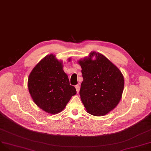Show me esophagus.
I'll list each match as a JSON object with an SVG mask.
<instances>
[{
    "instance_id": "34e87169",
    "label": "esophagus",
    "mask_w": 151,
    "mask_h": 151,
    "mask_svg": "<svg viewBox=\"0 0 151 151\" xmlns=\"http://www.w3.org/2000/svg\"><path fill=\"white\" fill-rule=\"evenodd\" d=\"M75 88L76 90L77 93H79V91H80V86H79V85H76L75 86Z\"/></svg>"
}]
</instances>
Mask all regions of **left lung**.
I'll return each instance as SVG.
<instances>
[{"label":"left lung","instance_id":"left-lung-1","mask_svg":"<svg viewBox=\"0 0 151 151\" xmlns=\"http://www.w3.org/2000/svg\"><path fill=\"white\" fill-rule=\"evenodd\" d=\"M78 63L83 78L80 95L86 111L95 116L109 114L122 96L124 78L122 72L104 55L95 51Z\"/></svg>","mask_w":151,"mask_h":151}]
</instances>
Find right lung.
Returning a JSON list of instances; mask_svg holds the SVG:
<instances>
[{
	"mask_svg": "<svg viewBox=\"0 0 151 151\" xmlns=\"http://www.w3.org/2000/svg\"><path fill=\"white\" fill-rule=\"evenodd\" d=\"M68 61H71L70 58ZM27 86L35 104L52 115L64 110L71 96L76 93L63 71L62 61L52 54L42 58L32 69L29 75Z\"/></svg>",
	"mask_w": 151,
	"mask_h": 151,
	"instance_id": "add662e5",
	"label": "right lung"
}]
</instances>
